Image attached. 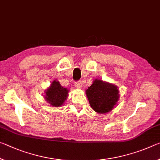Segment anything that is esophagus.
<instances>
[{
    "instance_id": "obj_1",
    "label": "esophagus",
    "mask_w": 160,
    "mask_h": 160,
    "mask_svg": "<svg viewBox=\"0 0 160 160\" xmlns=\"http://www.w3.org/2000/svg\"><path fill=\"white\" fill-rule=\"evenodd\" d=\"M74 85L76 88H82V83H81L80 81H77V82H75Z\"/></svg>"
}]
</instances>
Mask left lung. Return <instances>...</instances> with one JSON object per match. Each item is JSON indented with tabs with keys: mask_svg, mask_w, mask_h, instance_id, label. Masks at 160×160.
Masks as SVG:
<instances>
[{
	"mask_svg": "<svg viewBox=\"0 0 160 160\" xmlns=\"http://www.w3.org/2000/svg\"><path fill=\"white\" fill-rule=\"evenodd\" d=\"M86 95L91 108L101 114L112 110L120 97L116 86L100 80H94L92 85L86 90Z\"/></svg>",
	"mask_w": 160,
	"mask_h": 160,
	"instance_id": "8db88e82",
	"label": "left lung"
}]
</instances>
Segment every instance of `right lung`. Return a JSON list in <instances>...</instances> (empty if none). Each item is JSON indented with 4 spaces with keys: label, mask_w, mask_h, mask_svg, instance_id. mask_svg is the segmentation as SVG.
I'll list each match as a JSON object with an SVG mask.
<instances>
[{
    "label": "right lung",
    "mask_w": 160,
    "mask_h": 160,
    "mask_svg": "<svg viewBox=\"0 0 160 160\" xmlns=\"http://www.w3.org/2000/svg\"><path fill=\"white\" fill-rule=\"evenodd\" d=\"M68 93V90L62 87L58 81L54 80L45 92V98L52 106L59 107L67 99Z\"/></svg>",
    "instance_id": "right-lung-1"
}]
</instances>
